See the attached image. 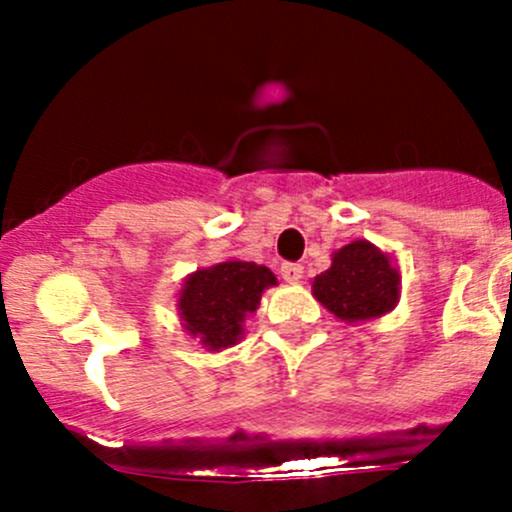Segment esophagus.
Masks as SVG:
<instances>
[{
    "label": "esophagus",
    "instance_id": "34e87169",
    "mask_svg": "<svg viewBox=\"0 0 512 512\" xmlns=\"http://www.w3.org/2000/svg\"><path fill=\"white\" fill-rule=\"evenodd\" d=\"M280 272H282V280L289 282V285H294V282L302 280L304 267L297 265V262H285V265L280 267Z\"/></svg>",
    "mask_w": 512,
    "mask_h": 512
}]
</instances>
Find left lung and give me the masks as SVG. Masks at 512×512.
Wrapping results in <instances>:
<instances>
[{
    "label": "left lung",
    "instance_id": "1",
    "mask_svg": "<svg viewBox=\"0 0 512 512\" xmlns=\"http://www.w3.org/2000/svg\"><path fill=\"white\" fill-rule=\"evenodd\" d=\"M399 272L389 257L366 240L342 247L332 267L314 277V297L344 322L374 319L391 312L399 299Z\"/></svg>",
    "mask_w": 512,
    "mask_h": 512
}]
</instances>
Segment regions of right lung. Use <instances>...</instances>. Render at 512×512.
<instances>
[{
    "instance_id": "add662e5",
    "label": "right lung",
    "mask_w": 512,
    "mask_h": 512,
    "mask_svg": "<svg viewBox=\"0 0 512 512\" xmlns=\"http://www.w3.org/2000/svg\"><path fill=\"white\" fill-rule=\"evenodd\" d=\"M270 285H277L275 275L255 262L230 260L198 270L180 289V319L190 337L218 352L240 339L242 322Z\"/></svg>"
}]
</instances>
